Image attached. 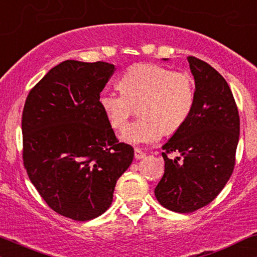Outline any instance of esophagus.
I'll use <instances>...</instances> for the list:
<instances>
[{
	"label": "esophagus",
	"instance_id": "esophagus-1",
	"mask_svg": "<svg viewBox=\"0 0 257 257\" xmlns=\"http://www.w3.org/2000/svg\"><path fill=\"white\" fill-rule=\"evenodd\" d=\"M134 153H135L136 160H141V159H143V157H146V153L142 152L141 148H135Z\"/></svg>",
	"mask_w": 257,
	"mask_h": 257
}]
</instances>
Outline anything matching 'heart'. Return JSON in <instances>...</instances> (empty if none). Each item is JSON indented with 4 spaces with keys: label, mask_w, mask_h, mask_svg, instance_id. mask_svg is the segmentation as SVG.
Returning <instances> with one entry per match:
<instances>
[{
    "label": "heart",
    "mask_w": 257,
    "mask_h": 257,
    "mask_svg": "<svg viewBox=\"0 0 257 257\" xmlns=\"http://www.w3.org/2000/svg\"><path fill=\"white\" fill-rule=\"evenodd\" d=\"M119 88L121 91H103L100 105L112 128L121 129L139 104L141 117L126 125L121 134L128 143H154L164 132H176L194 107L193 77L186 71L159 64L129 67L119 77Z\"/></svg>",
    "instance_id": "1"
}]
</instances>
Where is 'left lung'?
Listing matches in <instances>:
<instances>
[{
    "instance_id": "1",
    "label": "left lung",
    "mask_w": 257,
    "mask_h": 257,
    "mask_svg": "<svg viewBox=\"0 0 257 257\" xmlns=\"http://www.w3.org/2000/svg\"><path fill=\"white\" fill-rule=\"evenodd\" d=\"M188 62L195 78L194 107L162 147L164 174L155 188L161 206L181 214L207 206L221 193L234 170L240 138V116L227 81L197 57L188 56ZM172 152L181 156L169 159Z\"/></svg>"
}]
</instances>
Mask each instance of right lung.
I'll use <instances>...</instances> for the list:
<instances>
[{
  "mask_svg": "<svg viewBox=\"0 0 257 257\" xmlns=\"http://www.w3.org/2000/svg\"><path fill=\"white\" fill-rule=\"evenodd\" d=\"M114 64L67 60L48 71L22 112L23 164L54 211L89 221L110 207L116 181L134 159L100 105Z\"/></svg>",
  "mask_w": 257,
  "mask_h": 257,
  "instance_id": "obj_1",
  "label": "right lung"
}]
</instances>
